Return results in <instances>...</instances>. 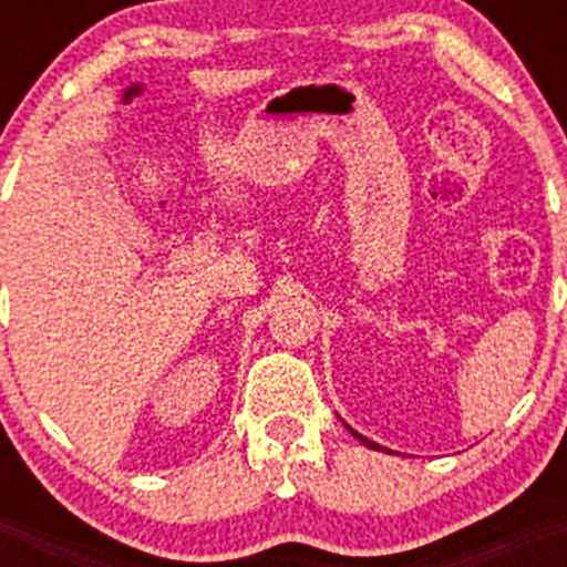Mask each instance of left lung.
Masks as SVG:
<instances>
[{"mask_svg":"<svg viewBox=\"0 0 567 567\" xmlns=\"http://www.w3.org/2000/svg\"><path fill=\"white\" fill-rule=\"evenodd\" d=\"M349 432H352V429H349ZM354 434V437H358L360 440V443H363V445H369V449H374V452H378V449H380V445L378 443H372V440H365V437H360V434L358 432H352Z\"/></svg>","mask_w":567,"mask_h":567,"instance_id":"left-lung-1","label":"left lung"}]
</instances>
